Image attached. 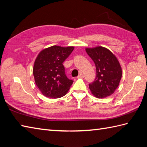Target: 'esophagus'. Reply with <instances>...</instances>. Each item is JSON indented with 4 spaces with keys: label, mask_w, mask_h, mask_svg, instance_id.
<instances>
[{
    "label": "esophagus",
    "mask_w": 147,
    "mask_h": 147,
    "mask_svg": "<svg viewBox=\"0 0 147 147\" xmlns=\"http://www.w3.org/2000/svg\"><path fill=\"white\" fill-rule=\"evenodd\" d=\"M78 78H84V74L82 73H80L78 76Z\"/></svg>",
    "instance_id": "obj_1"
}]
</instances>
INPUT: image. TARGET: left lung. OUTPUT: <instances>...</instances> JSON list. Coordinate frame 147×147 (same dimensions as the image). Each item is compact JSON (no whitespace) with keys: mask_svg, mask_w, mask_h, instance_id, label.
<instances>
[{"mask_svg":"<svg viewBox=\"0 0 147 147\" xmlns=\"http://www.w3.org/2000/svg\"><path fill=\"white\" fill-rule=\"evenodd\" d=\"M86 52L94 62L96 78L89 84L92 93L98 98L112 95L119 85L122 69L116 57L103 47L86 48Z\"/></svg>","mask_w":147,"mask_h":147,"instance_id":"left-lung-1","label":"left lung"}]
</instances>
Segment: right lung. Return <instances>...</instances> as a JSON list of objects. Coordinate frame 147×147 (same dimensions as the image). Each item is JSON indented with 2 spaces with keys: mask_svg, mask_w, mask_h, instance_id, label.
<instances>
[{
  "mask_svg": "<svg viewBox=\"0 0 147 147\" xmlns=\"http://www.w3.org/2000/svg\"><path fill=\"white\" fill-rule=\"evenodd\" d=\"M74 47L54 45L43 50L37 56L33 73L35 83L46 97L61 98L66 94L73 81L65 75L64 61Z\"/></svg>",
  "mask_w": 147,
  "mask_h": 147,
  "instance_id": "add662e5",
  "label": "right lung"
}]
</instances>
